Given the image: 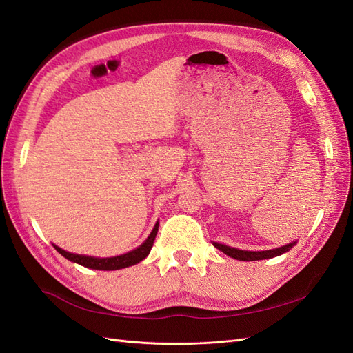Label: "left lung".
Wrapping results in <instances>:
<instances>
[{
    "label": "left lung",
    "mask_w": 353,
    "mask_h": 353,
    "mask_svg": "<svg viewBox=\"0 0 353 353\" xmlns=\"http://www.w3.org/2000/svg\"><path fill=\"white\" fill-rule=\"evenodd\" d=\"M296 243L297 241H292V243H288L285 245H281V248L271 249V250L252 252V250H240V249H236V248H231V245H227V244H221V243H216V241H212V244L215 245L216 249H219L222 253H225L227 256H230V258H234V259H237V261H244V262L275 258V256H280V254L290 250Z\"/></svg>",
    "instance_id": "left-lung-1"
}]
</instances>
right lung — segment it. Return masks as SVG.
<instances>
[{"instance_id": "add662e5", "label": "right lung", "mask_w": 353, "mask_h": 353, "mask_svg": "<svg viewBox=\"0 0 353 353\" xmlns=\"http://www.w3.org/2000/svg\"><path fill=\"white\" fill-rule=\"evenodd\" d=\"M159 231V221L154 223V228L152 230L150 236H148L143 244L138 245L137 249L119 254V256H112V258H95V256H88V254H78V253H70L68 250H63L59 245H54V249L70 262L79 263L85 268L90 270H100V271H116V270H122V268H128V266H132L138 262H141L143 259H145L148 253H150L154 239L157 236Z\"/></svg>"}]
</instances>
